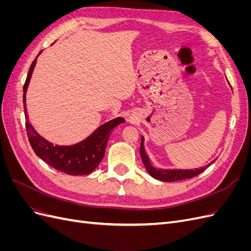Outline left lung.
<instances>
[{
	"instance_id": "left-lung-1",
	"label": "left lung",
	"mask_w": 251,
	"mask_h": 251,
	"mask_svg": "<svg viewBox=\"0 0 251 251\" xmlns=\"http://www.w3.org/2000/svg\"><path fill=\"white\" fill-rule=\"evenodd\" d=\"M140 156L142 159V162L146 166L148 173L151 175V177H154L158 180H161L164 182H172V181H179V180H185L198 176L199 174L204 172L208 166L214 163L215 160L208 165H205L201 169H195V170H157L153 165L151 164L150 159L146 154V151L143 148V137H141V144H140Z\"/></svg>"
}]
</instances>
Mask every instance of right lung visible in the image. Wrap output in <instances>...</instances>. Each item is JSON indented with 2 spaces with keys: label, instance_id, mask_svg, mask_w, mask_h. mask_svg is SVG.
<instances>
[{
  "label": "right lung",
  "instance_id": "1",
  "mask_svg": "<svg viewBox=\"0 0 251 251\" xmlns=\"http://www.w3.org/2000/svg\"><path fill=\"white\" fill-rule=\"evenodd\" d=\"M37 56L30 66L24 88H23V91H24L23 101H24V112L26 117V131L31 148L33 149L34 153L43 159L45 162L59 172L72 175V176L92 173L102 160L105 147H107V142L113 128L120 124H124L125 119L118 117L108 121V123L98 127L88 138L79 143L73 144V146H54V144L45 140L29 124L26 108V91L30 78H31Z\"/></svg>",
  "mask_w": 251,
  "mask_h": 251
}]
</instances>
